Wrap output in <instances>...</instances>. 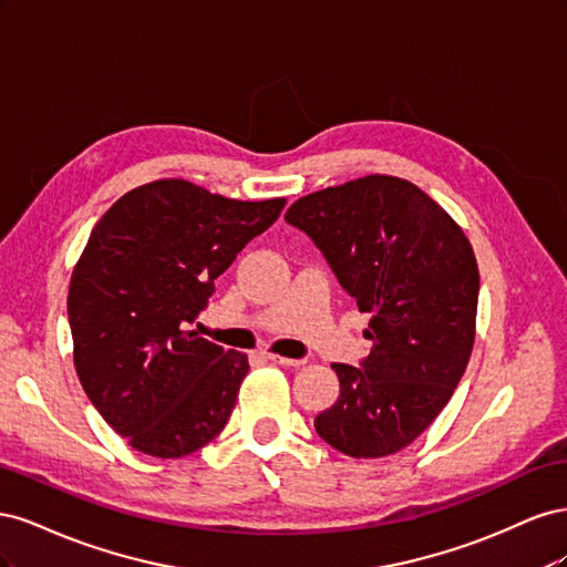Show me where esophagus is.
Returning <instances> with one entry per match:
<instances>
[{
    "instance_id": "34e87169",
    "label": "esophagus",
    "mask_w": 567,
    "mask_h": 567,
    "mask_svg": "<svg viewBox=\"0 0 567 567\" xmlns=\"http://www.w3.org/2000/svg\"><path fill=\"white\" fill-rule=\"evenodd\" d=\"M267 359L269 362H274V364H279V367H302L305 362L302 359H290V357H281V354H267Z\"/></svg>"
}]
</instances>
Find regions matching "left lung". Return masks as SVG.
<instances>
[{
  "label": "left lung",
  "mask_w": 567,
  "mask_h": 567,
  "mask_svg": "<svg viewBox=\"0 0 567 567\" xmlns=\"http://www.w3.org/2000/svg\"><path fill=\"white\" fill-rule=\"evenodd\" d=\"M288 225L312 238L371 321L362 367L331 364L340 394L315 427L333 450L381 458L414 442L468 367L480 271L471 241L416 184L369 175L302 196Z\"/></svg>",
  "instance_id": "left-lung-1"
}]
</instances>
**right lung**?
Listing matches in <instances>:
<instances>
[{"instance_id": "obj_1", "label": "right lung", "mask_w": 567, "mask_h": 567, "mask_svg": "<svg viewBox=\"0 0 567 567\" xmlns=\"http://www.w3.org/2000/svg\"><path fill=\"white\" fill-rule=\"evenodd\" d=\"M284 205L158 179L96 221L68 288L73 359L99 414L136 452L179 458L227 425L248 357L192 323L215 279Z\"/></svg>"}]
</instances>
